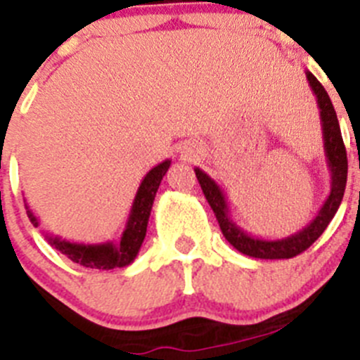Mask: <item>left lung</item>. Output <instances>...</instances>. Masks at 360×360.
Masks as SVG:
<instances>
[{"mask_svg": "<svg viewBox=\"0 0 360 360\" xmlns=\"http://www.w3.org/2000/svg\"><path fill=\"white\" fill-rule=\"evenodd\" d=\"M305 76H307L312 94L316 96L318 108H320L325 156H327V165L330 169V193H328L327 200L323 202L321 210L318 211L316 217L312 218L304 229L288 238H281V240H264V238L252 236L233 220L221 188L204 170H200L199 167L195 169V176L199 179L200 188H202L204 197H206L214 217H217L221 234L226 236V240L236 250H240L245 256L257 257V259H290V257L298 256L300 252L307 250L323 234V231L327 229V226L334 218L335 211L341 206L345 188H347L348 160L347 149H345V143H342L341 129H339L338 115H335L332 101L328 97L327 90L323 89V85L309 70L305 72Z\"/></svg>", "mask_w": 360, "mask_h": 360, "instance_id": "1", "label": "left lung"}]
</instances>
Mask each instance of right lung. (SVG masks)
<instances>
[{"mask_svg": "<svg viewBox=\"0 0 360 360\" xmlns=\"http://www.w3.org/2000/svg\"><path fill=\"white\" fill-rule=\"evenodd\" d=\"M170 167V160H165L163 163L156 165L146 174L143 181L140 183L139 191L134 195L133 206H131L129 218L126 221L122 238L119 243L106 241V243L85 245V243H72V241L62 240L58 236H46L49 243L60 250L63 256L69 257L74 263L82 264L85 268H96V270H112V268H124L134 261L139 256V250L146 240L147 224H149L150 210H153L154 197L160 188L161 179L167 174ZM26 213H28L30 221L33 226H39V220L33 214L26 204Z\"/></svg>", "mask_w": 360, "mask_h": 360, "instance_id": "right-lung-1", "label": "right lung"}]
</instances>
